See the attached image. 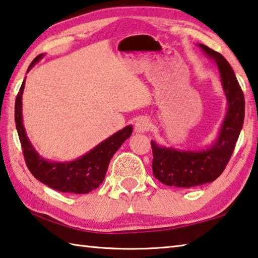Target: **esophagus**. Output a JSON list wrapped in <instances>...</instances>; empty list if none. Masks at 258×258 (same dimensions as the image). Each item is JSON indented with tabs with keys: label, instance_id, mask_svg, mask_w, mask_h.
<instances>
[{
	"label": "esophagus",
	"instance_id": "34e87169",
	"mask_svg": "<svg viewBox=\"0 0 258 258\" xmlns=\"http://www.w3.org/2000/svg\"><path fill=\"white\" fill-rule=\"evenodd\" d=\"M150 129V120L147 117H139L137 121L135 122V132L137 134H144Z\"/></svg>",
	"mask_w": 258,
	"mask_h": 258
}]
</instances>
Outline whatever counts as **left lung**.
I'll list each match as a JSON object with an SVG mask.
<instances>
[{
  "mask_svg": "<svg viewBox=\"0 0 258 258\" xmlns=\"http://www.w3.org/2000/svg\"><path fill=\"white\" fill-rule=\"evenodd\" d=\"M220 71L227 113L214 142L201 150H179L152 141L153 173L162 183L192 188L213 182L223 172L236 146L245 119V97L229 62L204 44H197Z\"/></svg>",
  "mask_w": 258,
  "mask_h": 258,
  "instance_id": "8db88e82",
  "label": "left lung"
}]
</instances>
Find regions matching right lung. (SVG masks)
<instances>
[{
	"mask_svg": "<svg viewBox=\"0 0 258 258\" xmlns=\"http://www.w3.org/2000/svg\"><path fill=\"white\" fill-rule=\"evenodd\" d=\"M44 54H40L30 63L28 72ZM26 78L22 81L19 93L16 98L15 120L16 128L22 146V152L27 166L34 177L44 184L61 192L87 194L96 189L104 181L108 163L115 152L133 134V125L113 134L105 141L99 143L93 150L83 156L69 162H56L44 159L35 150L27 136L24 120H22V94H24Z\"/></svg>",
	"mask_w": 258,
	"mask_h": 258,
	"instance_id": "1",
	"label": "right lung"
}]
</instances>
